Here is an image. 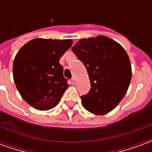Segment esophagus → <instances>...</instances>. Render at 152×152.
<instances>
[{"label":"esophagus","mask_w":152,"mask_h":152,"mask_svg":"<svg viewBox=\"0 0 152 152\" xmlns=\"http://www.w3.org/2000/svg\"><path fill=\"white\" fill-rule=\"evenodd\" d=\"M71 83H72V85H75V78L71 79Z\"/></svg>","instance_id":"esophagus-1"}]
</instances>
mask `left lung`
<instances>
[{
	"label": "left lung",
	"instance_id": "obj_1",
	"mask_svg": "<svg viewBox=\"0 0 152 152\" xmlns=\"http://www.w3.org/2000/svg\"><path fill=\"white\" fill-rule=\"evenodd\" d=\"M72 50L86 66L91 88L80 96L91 113L104 115L117 106L127 92L132 70L127 53L115 40L99 36L81 39Z\"/></svg>",
	"mask_w": 152,
	"mask_h": 152
}]
</instances>
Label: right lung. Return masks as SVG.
Segmentation results:
<instances>
[{
  "instance_id": "1",
  "label": "right lung",
  "mask_w": 152,
  "mask_h": 152,
  "mask_svg": "<svg viewBox=\"0 0 152 152\" xmlns=\"http://www.w3.org/2000/svg\"><path fill=\"white\" fill-rule=\"evenodd\" d=\"M72 45V40L37 38L25 44L16 54L13 64L15 86L34 108H53L67 89L59 59Z\"/></svg>"
}]
</instances>
